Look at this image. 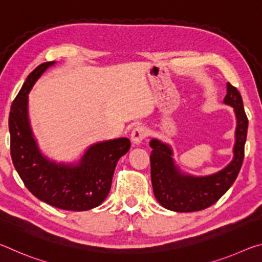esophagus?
Wrapping results in <instances>:
<instances>
[{"label": "esophagus", "mask_w": 262, "mask_h": 262, "mask_svg": "<svg viewBox=\"0 0 262 262\" xmlns=\"http://www.w3.org/2000/svg\"><path fill=\"white\" fill-rule=\"evenodd\" d=\"M147 135H148L147 128H144V127H142V126H139V127L134 128V129H133V132H132V135H130L133 143H134V144H140L141 142L143 141L145 137H147Z\"/></svg>", "instance_id": "34e87169"}]
</instances>
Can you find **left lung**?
<instances>
[{"instance_id":"8db88e82","label":"left lung","mask_w":262,"mask_h":262,"mask_svg":"<svg viewBox=\"0 0 262 262\" xmlns=\"http://www.w3.org/2000/svg\"><path fill=\"white\" fill-rule=\"evenodd\" d=\"M223 101L232 106L237 119L233 158L223 170L206 177L186 174L176 165L170 145L157 139L150 141L152 149L150 164L154 194L166 209L178 212L206 209L220 200L238 177L244 161L248 120L244 111L242 96L237 88L230 83L227 84V96Z\"/></svg>"}]
</instances>
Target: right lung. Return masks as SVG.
Segmentation results:
<instances>
[{
	"label": "right lung",
	"mask_w": 262,
	"mask_h": 262,
	"mask_svg": "<svg viewBox=\"0 0 262 262\" xmlns=\"http://www.w3.org/2000/svg\"><path fill=\"white\" fill-rule=\"evenodd\" d=\"M54 61L31 73L11 105L9 115L10 154L16 171L31 193L55 208L84 211L98 207L107 196L117 163L130 148L127 137L95 143L77 164L50 161L34 140L29 120V97L39 77Z\"/></svg>",
	"instance_id": "obj_1"
}]
</instances>
